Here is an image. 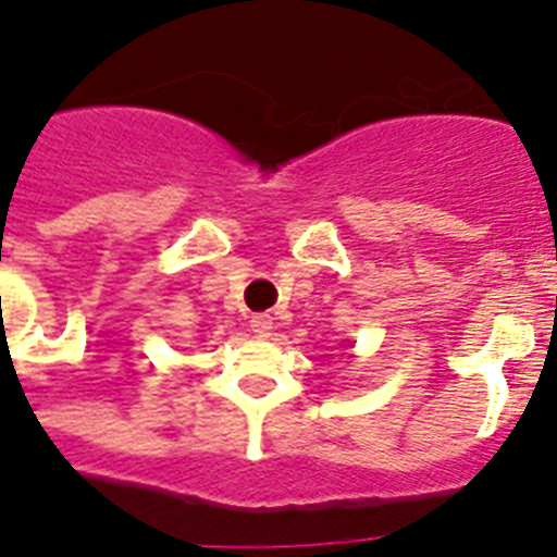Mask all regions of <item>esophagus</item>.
<instances>
[{
  "instance_id": "1",
  "label": "esophagus",
  "mask_w": 557,
  "mask_h": 557,
  "mask_svg": "<svg viewBox=\"0 0 557 557\" xmlns=\"http://www.w3.org/2000/svg\"><path fill=\"white\" fill-rule=\"evenodd\" d=\"M249 327H251V333H255V336H269V333H272V327H274V322H272V317H269V313H255V317L249 319Z\"/></svg>"
}]
</instances>
